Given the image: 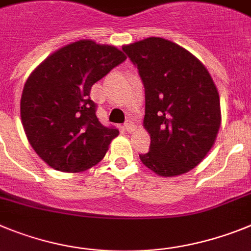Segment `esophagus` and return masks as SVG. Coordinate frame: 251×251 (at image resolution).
I'll return each mask as SVG.
<instances>
[{"instance_id": "obj_1", "label": "esophagus", "mask_w": 251, "mask_h": 251, "mask_svg": "<svg viewBox=\"0 0 251 251\" xmlns=\"http://www.w3.org/2000/svg\"><path fill=\"white\" fill-rule=\"evenodd\" d=\"M124 127H125V130L127 132H131L132 130H134V125H132V123H130V121H127V123L124 125Z\"/></svg>"}]
</instances>
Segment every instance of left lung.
Here are the masks:
<instances>
[{
  "mask_svg": "<svg viewBox=\"0 0 251 251\" xmlns=\"http://www.w3.org/2000/svg\"><path fill=\"white\" fill-rule=\"evenodd\" d=\"M145 88L149 152L140 160L162 177L197 167L216 140L220 96L210 73L188 50L163 38L124 45Z\"/></svg>",
  "mask_w": 251,
  "mask_h": 251,
  "instance_id": "1",
  "label": "left lung"
}]
</instances>
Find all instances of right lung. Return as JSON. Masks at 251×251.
I'll return each mask as SVG.
<instances>
[{"label": "right lung", "instance_id": "1", "mask_svg": "<svg viewBox=\"0 0 251 251\" xmlns=\"http://www.w3.org/2000/svg\"><path fill=\"white\" fill-rule=\"evenodd\" d=\"M125 59L116 47L79 40L56 50L30 74L21 121L30 145L48 165L75 173L103 159L119 130L100 123L89 92Z\"/></svg>", "mask_w": 251, "mask_h": 251}]
</instances>
